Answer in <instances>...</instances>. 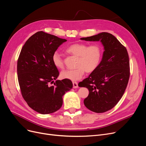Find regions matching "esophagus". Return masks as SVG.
<instances>
[{
  "label": "esophagus",
  "mask_w": 146,
  "mask_h": 146,
  "mask_svg": "<svg viewBox=\"0 0 146 146\" xmlns=\"http://www.w3.org/2000/svg\"><path fill=\"white\" fill-rule=\"evenodd\" d=\"M73 88H77L78 87V84L76 82H73Z\"/></svg>",
  "instance_id": "34e87169"
}]
</instances>
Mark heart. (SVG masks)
I'll list each match as a JSON object with an SVG mask.
<instances>
[{
	"instance_id": "obj_1",
	"label": "heart",
	"mask_w": 146,
	"mask_h": 146,
	"mask_svg": "<svg viewBox=\"0 0 146 146\" xmlns=\"http://www.w3.org/2000/svg\"><path fill=\"white\" fill-rule=\"evenodd\" d=\"M66 52L78 56L76 63L77 67L73 70H65L60 74L61 78L72 81L81 79L85 71L86 73L94 72L99 66L102 56V49L98 44L88 46L85 43H73L66 48ZM52 61L57 68H64V63L58 52L55 51L53 53Z\"/></svg>"
}]
</instances>
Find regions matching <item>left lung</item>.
<instances>
[{
  "label": "left lung",
  "mask_w": 146,
  "mask_h": 146,
  "mask_svg": "<svg viewBox=\"0 0 146 146\" xmlns=\"http://www.w3.org/2000/svg\"><path fill=\"white\" fill-rule=\"evenodd\" d=\"M80 40L100 41L104 47L98 67L78 85L89 90L88 96L84 101L87 109L98 113L106 112L117 104L127 86L130 74L127 50L116 37L107 32Z\"/></svg>",
  "instance_id": "1"
}]
</instances>
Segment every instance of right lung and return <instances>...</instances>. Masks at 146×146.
Returning a JSON list of instances; mask_svg holds the SVG:
<instances>
[{"mask_svg": "<svg viewBox=\"0 0 146 146\" xmlns=\"http://www.w3.org/2000/svg\"><path fill=\"white\" fill-rule=\"evenodd\" d=\"M66 39L38 31L21 49L17 74L22 96L30 107L43 115L54 113L62 105V97L73 88L70 80L57 79L59 72L52 56ZM54 83V86H50Z\"/></svg>", "mask_w": 146, "mask_h": 146, "instance_id": "obj_1", "label": "right lung"}]
</instances>
